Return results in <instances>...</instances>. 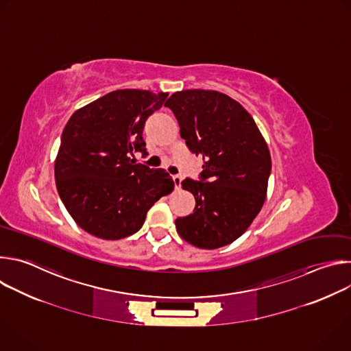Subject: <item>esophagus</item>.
Returning a JSON list of instances; mask_svg holds the SVG:
<instances>
[{
	"label": "esophagus",
	"mask_w": 351,
	"mask_h": 351,
	"mask_svg": "<svg viewBox=\"0 0 351 351\" xmlns=\"http://www.w3.org/2000/svg\"><path fill=\"white\" fill-rule=\"evenodd\" d=\"M172 180H173L175 189L179 190L180 186H182V176H180V175H173V176H172Z\"/></svg>",
	"instance_id": "obj_1"
}]
</instances>
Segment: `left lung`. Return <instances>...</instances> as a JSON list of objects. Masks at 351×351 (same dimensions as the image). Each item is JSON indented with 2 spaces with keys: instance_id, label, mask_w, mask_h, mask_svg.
Listing matches in <instances>:
<instances>
[{
  "instance_id": "left-lung-1",
  "label": "left lung",
  "mask_w": 351,
  "mask_h": 351,
  "mask_svg": "<svg viewBox=\"0 0 351 351\" xmlns=\"http://www.w3.org/2000/svg\"><path fill=\"white\" fill-rule=\"evenodd\" d=\"M180 137L204 165L199 182L182 187L195 198L193 214L175 221L178 233L199 248H219L240 237L263 208L271 175V154L254 119L229 95L183 90L165 103Z\"/></svg>"
}]
</instances>
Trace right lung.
I'll list each match as a JSON object with an SVG mask.
<instances>
[{
	"instance_id": "1",
	"label": "right lung",
	"mask_w": 351,
	"mask_h": 351,
	"mask_svg": "<svg viewBox=\"0 0 351 351\" xmlns=\"http://www.w3.org/2000/svg\"><path fill=\"white\" fill-rule=\"evenodd\" d=\"M168 93L125 88L99 97L68 121L56 160V183L73 221L87 233L118 240L136 233L147 211L173 190L164 169L136 164L143 129Z\"/></svg>"
}]
</instances>
